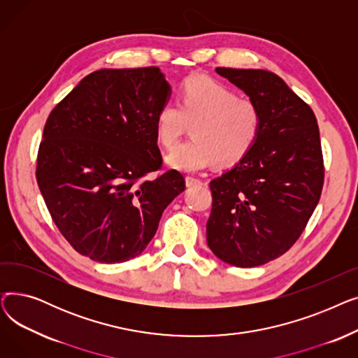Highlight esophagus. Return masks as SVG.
Here are the masks:
<instances>
[{"label":"esophagus","instance_id":"1","mask_svg":"<svg viewBox=\"0 0 358 358\" xmlns=\"http://www.w3.org/2000/svg\"><path fill=\"white\" fill-rule=\"evenodd\" d=\"M203 181L200 178H196V177H192V176H187L185 177V185L187 187H193V185H199L201 184Z\"/></svg>","mask_w":358,"mask_h":358}]
</instances>
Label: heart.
Segmentation results:
<instances>
[{"mask_svg": "<svg viewBox=\"0 0 358 358\" xmlns=\"http://www.w3.org/2000/svg\"><path fill=\"white\" fill-rule=\"evenodd\" d=\"M192 124L193 138L180 143L166 164L184 173H196L212 162L232 165L250 154L262 126L259 107L239 99L229 87L194 75L180 90L178 104L164 103L155 116L158 142L171 149Z\"/></svg>", "mask_w": 358, "mask_h": 358, "instance_id": "1", "label": "heart"}]
</instances>
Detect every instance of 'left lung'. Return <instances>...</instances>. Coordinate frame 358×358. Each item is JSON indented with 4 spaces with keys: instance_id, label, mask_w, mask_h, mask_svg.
Segmentation results:
<instances>
[{
    "instance_id": "left-lung-1",
    "label": "left lung",
    "mask_w": 358,
    "mask_h": 358,
    "mask_svg": "<svg viewBox=\"0 0 358 358\" xmlns=\"http://www.w3.org/2000/svg\"><path fill=\"white\" fill-rule=\"evenodd\" d=\"M262 115L255 146L210 181L206 224L212 252L248 268L283 255L302 235L324 185V158L312 108L278 75L264 69L216 68Z\"/></svg>"
}]
</instances>
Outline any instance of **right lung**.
I'll return each instance as SVG.
<instances>
[{
    "label": "right lung",
    "instance_id": "right-lung-1",
    "mask_svg": "<svg viewBox=\"0 0 358 358\" xmlns=\"http://www.w3.org/2000/svg\"><path fill=\"white\" fill-rule=\"evenodd\" d=\"M171 88L159 68L87 75L46 120L36 180L72 248L115 264L142 254L166 206L185 189L162 166L155 116Z\"/></svg>",
    "mask_w": 358,
    "mask_h": 358
}]
</instances>
